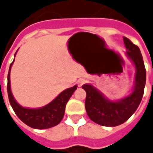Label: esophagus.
<instances>
[{
  "mask_svg": "<svg viewBox=\"0 0 153 153\" xmlns=\"http://www.w3.org/2000/svg\"><path fill=\"white\" fill-rule=\"evenodd\" d=\"M85 82H86V80L84 79H79L77 81V85H78V87H82L83 84L85 83Z\"/></svg>",
  "mask_w": 153,
  "mask_h": 153,
  "instance_id": "34e87169",
  "label": "esophagus"
}]
</instances>
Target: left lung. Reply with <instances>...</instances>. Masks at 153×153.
<instances>
[{"mask_svg": "<svg viewBox=\"0 0 153 153\" xmlns=\"http://www.w3.org/2000/svg\"><path fill=\"white\" fill-rule=\"evenodd\" d=\"M126 56L136 69L134 86L132 93L122 99L111 101L91 84H83L86 92L85 108L93 122L102 126H117L125 123L141 102L146 83V70L141 51L128 38L124 37Z\"/></svg>", "mask_w": 153, "mask_h": 153, "instance_id": "8db88e82", "label": "left lung"}]
</instances>
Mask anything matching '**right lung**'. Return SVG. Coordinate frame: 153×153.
<instances>
[{
	"mask_svg": "<svg viewBox=\"0 0 153 153\" xmlns=\"http://www.w3.org/2000/svg\"><path fill=\"white\" fill-rule=\"evenodd\" d=\"M13 62L10 64L9 69L8 77H7V93H8L10 103L15 114L25 125L37 129L49 128L58 125L63 119L65 106L74 92L77 89V85L64 90L52 102H51L49 104L42 107L36 108V109L25 108L20 106L15 101L10 89V69Z\"/></svg>",
	"mask_w": 153,
	"mask_h": 153,
	"instance_id": "add662e5",
	"label": "right lung"
}]
</instances>
